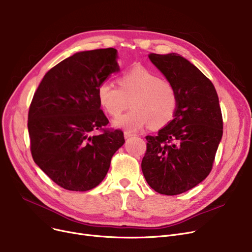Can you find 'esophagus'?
Returning <instances> with one entry per match:
<instances>
[{
  "instance_id": "obj_1",
  "label": "esophagus",
  "mask_w": 252,
  "mask_h": 252,
  "mask_svg": "<svg viewBox=\"0 0 252 252\" xmlns=\"http://www.w3.org/2000/svg\"><path fill=\"white\" fill-rule=\"evenodd\" d=\"M124 136H125V138H126V139H127V138H129V137H133V136H135V134L130 133V131H127V130H126L125 133H124Z\"/></svg>"
}]
</instances>
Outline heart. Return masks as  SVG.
<instances>
[{
    "label": "heart",
    "mask_w": 252,
    "mask_h": 252,
    "mask_svg": "<svg viewBox=\"0 0 252 252\" xmlns=\"http://www.w3.org/2000/svg\"><path fill=\"white\" fill-rule=\"evenodd\" d=\"M118 85L103 81L97 88L101 107L112 117L121 114L130 101L131 109L115 119V126L135 131L148 125L159 128L173 121L179 96L168 81L146 67L137 66L119 76Z\"/></svg>",
    "instance_id": "1"
}]
</instances>
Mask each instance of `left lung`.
Listing matches in <instances>:
<instances>
[{
    "instance_id": "obj_1",
    "label": "left lung",
    "mask_w": 252,
    "mask_h": 252,
    "mask_svg": "<svg viewBox=\"0 0 252 252\" xmlns=\"http://www.w3.org/2000/svg\"><path fill=\"white\" fill-rule=\"evenodd\" d=\"M178 92L173 121L147 136L142 171L149 186L178 195L201 183L213 168L222 136V116L215 86L195 65L170 53L148 55Z\"/></svg>"
}]
</instances>
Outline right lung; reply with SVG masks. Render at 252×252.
I'll return each instance as SVG.
<instances>
[{
  "label": "right lung",
  "mask_w": 252,
  "mask_h": 252,
  "mask_svg": "<svg viewBox=\"0 0 252 252\" xmlns=\"http://www.w3.org/2000/svg\"><path fill=\"white\" fill-rule=\"evenodd\" d=\"M113 48L75 53L51 68L38 85L29 111L34 162L58 186L84 192L97 187L124 143L108 125L97 88L119 70ZM98 129L102 133L92 136Z\"/></svg>",
  "instance_id": "1"
}]
</instances>
